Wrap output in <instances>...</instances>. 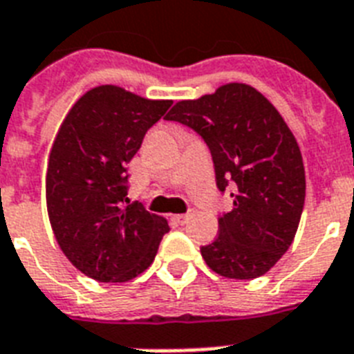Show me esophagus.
<instances>
[{"mask_svg":"<svg viewBox=\"0 0 354 354\" xmlns=\"http://www.w3.org/2000/svg\"><path fill=\"white\" fill-rule=\"evenodd\" d=\"M189 215H192V213H180V215H174V221H177L179 224H184L189 218Z\"/></svg>","mask_w":354,"mask_h":354,"instance_id":"34e87169","label":"esophagus"}]
</instances>
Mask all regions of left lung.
Masks as SVG:
<instances>
[{"label":"left lung","instance_id":"obj_1","mask_svg":"<svg viewBox=\"0 0 354 354\" xmlns=\"http://www.w3.org/2000/svg\"><path fill=\"white\" fill-rule=\"evenodd\" d=\"M168 121L194 128L212 151L221 192L232 186L233 209L218 217V235L201 255L221 277H262L299 230L306 198L302 153L270 99L246 83H227L184 99Z\"/></svg>","mask_w":354,"mask_h":354}]
</instances>
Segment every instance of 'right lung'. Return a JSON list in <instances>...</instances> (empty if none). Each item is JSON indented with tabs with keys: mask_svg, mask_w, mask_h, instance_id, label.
Instances as JSON below:
<instances>
[{
	"mask_svg": "<svg viewBox=\"0 0 354 354\" xmlns=\"http://www.w3.org/2000/svg\"><path fill=\"white\" fill-rule=\"evenodd\" d=\"M170 99L101 84L70 108L46 168V209L61 251L97 282H128L153 262L168 221L128 203L127 165Z\"/></svg>",
	"mask_w": 354,
	"mask_h": 354,
	"instance_id": "obj_1",
	"label": "right lung"
}]
</instances>
